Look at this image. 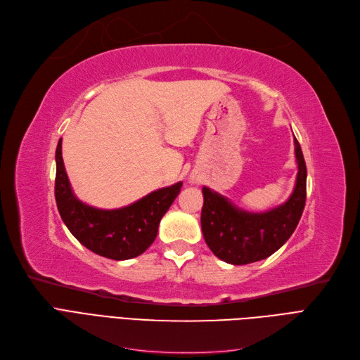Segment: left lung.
Listing matches in <instances>:
<instances>
[{"label":"left lung","mask_w":360,"mask_h":360,"mask_svg":"<svg viewBox=\"0 0 360 360\" xmlns=\"http://www.w3.org/2000/svg\"><path fill=\"white\" fill-rule=\"evenodd\" d=\"M295 156L298 176L290 198L264 213L244 212L228 198L204 186L201 228L207 245L219 259L232 265L257 262L277 252L290 238L302 216L307 198V167L296 139Z\"/></svg>","instance_id":"8db88e82"}]
</instances>
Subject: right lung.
Returning a JSON list of instances; mask_svg holds the SVG:
<instances>
[{"label":"right lung","mask_w":360,"mask_h":360,"mask_svg":"<svg viewBox=\"0 0 360 360\" xmlns=\"http://www.w3.org/2000/svg\"><path fill=\"white\" fill-rule=\"evenodd\" d=\"M55 159V198L62 220L86 249L113 260L137 257L150 247L160 219L183 186L179 181L148 193L131 205L101 210L82 202L74 195L62 159V140L58 143Z\"/></svg>","instance_id":"1"}]
</instances>
